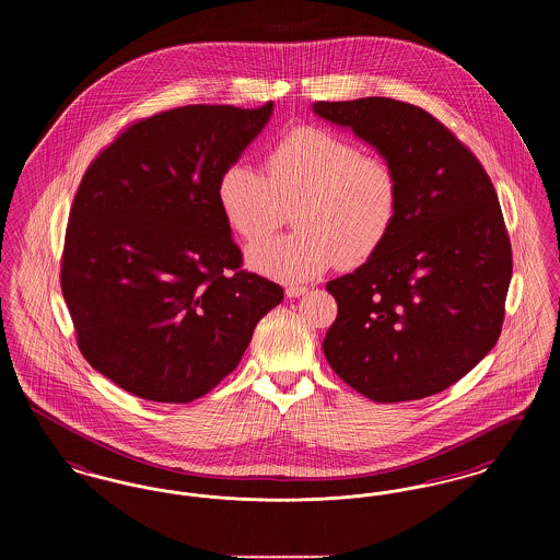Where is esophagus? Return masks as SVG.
Wrapping results in <instances>:
<instances>
[{"instance_id": "esophagus-1", "label": "esophagus", "mask_w": 560, "mask_h": 560, "mask_svg": "<svg viewBox=\"0 0 560 560\" xmlns=\"http://www.w3.org/2000/svg\"><path fill=\"white\" fill-rule=\"evenodd\" d=\"M306 292H308L306 285H290V288L285 290V295H288V298H298V295H304Z\"/></svg>"}]
</instances>
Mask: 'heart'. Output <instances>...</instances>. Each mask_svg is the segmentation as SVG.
Instances as JSON below:
<instances>
[{"mask_svg": "<svg viewBox=\"0 0 560 560\" xmlns=\"http://www.w3.org/2000/svg\"><path fill=\"white\" fill-rule=\"evenodd\" d=\"M265 175L241 161L229 163L215 199L226 224L247 243L275 233L293 208V233L247 252L249 267L272 279L300 283L334 265L359 267L399 220L397 167L319 126L283 133L268 149Z\"/></svg>", "mask_w": 560, "mask_h": 560, "instance_id": "heart-1", "label": "heart"}]
</instances>
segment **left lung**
Returning a JSON list of instances; mask_svg holds the SVG:
<instances>
[{"instance_id": "8db88e82", "label": "left lung", "mask_w": 560, "mask_h": 560, "mask_svg": "<svg viewBox=\"0 0 560 560\" xmlns=\"http://www.w3.org/2000/svg\"><path fill=\"white\" fill-rule=\"evenodd\" d=\"M313 110L390 161L399 220L354 272L327 283L338 317L323 352L375 402L450 388L495 347L512 277L502 208L475 153L424 108L370 96Z\"/></svg>"}]
</instances>
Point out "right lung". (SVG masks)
Returning <instances> with one entry per match:
<instances>
[{
  "label": "right lung",
  "mask_w": 560,
  "mask_h": 560,
  "mask_svg": "<svg viewBox=\"0 0 560 560\" xmlns=\"http://www.w3.org/2000/svg\"><path fill=\"white\" fill-rule=\"evenodd\" d=\"M258 108L188 105L132 121L81 178L60 290L85 361L155 402L208 395L240 365L281 285L243 270L215 199L265 128Z\"/></svg>",
  "instance_id": "right-lung-1"
}]
</instances>
